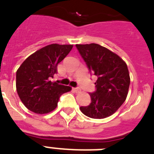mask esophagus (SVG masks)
I'll return each mask as SVG.
<instances>
[{"label": "esophagus", "instance_id": "obj_1", "mask_svg": "<svg viewBox=\"0 0 154 154\" xmlns=\"http://www.w3.org/2000/svg\"><path fill=\"white\" fill-rule=\"evenodd\" d=\"M73 90H74V91L76 93H79L81 91V88H73Z\"/></svg>", "mask_w": 154, "mask_h": 154}]
</instances>
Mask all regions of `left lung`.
Listing matches in <instances>:
<instances>
[{
	"label": "left lung",
	"instance_id": "left-lung-1",
	"mask_svg": "<svg viewBox=\"0 0 154 154\" xmlns=\"http://www.w3.org/2000/svg\"><path fill=\"white\" fill-rule=\"evenodd\" d=\"M76 47L89 72L97 77L96 90L90 93L91 103L80 107L81 111L94 119L109 117L127 98L130 85L127 65L117 54L97 44L76 45Z\"/></svg>",
	"mask_w": 154,
	"mask_h": 154
}]
</instances>
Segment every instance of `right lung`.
<instances>
[{"mask_svg":"<svg viewBox=\"0 0 154 154\" xmlns=\"http://www.w3.org/2000/svg\"><path fill=\"white\" fill-rule=\"evenodd\" d=\"M72 48V45H47L22 63L16 72V90L27 109L39 114L49 113L56 108L59 97L70 91L69 86L50 80Z\"/></svg>","mask_w":154,"mask_h":154,"instance_id":"obj_1","label":"right lung"}]
</instances>
